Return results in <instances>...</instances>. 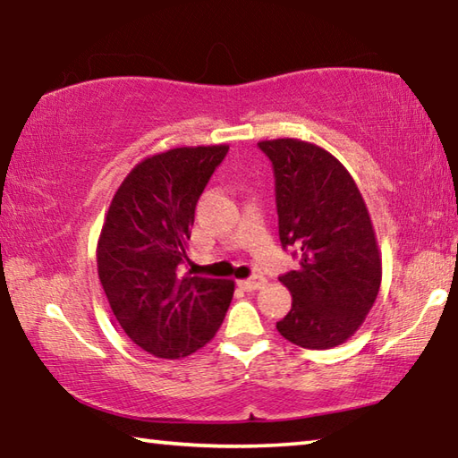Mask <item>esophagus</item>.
Returning <instances> with one entry per match:
<instances>
[{
    "instance_id": "esophagus-1",
    "label": "esophagus",
    "mask_w": 458,
    "mask_h": 458,
    "mask_svg": "<svg viewBox=\"0 0 458 458\" xmlns=\"http://www.w3.org/2000/svg\"><path fill=\"white\" fill-rule=\"evenodd\" d=\"M265 284H267V278L265 276H250V278H246V281H240V286H242V289L248 291V293L259 291Z\"/></svg>"
}]
</instances>
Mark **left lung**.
<instances>
[{
	"label": "left lung",
	"instance_id": "8db88e82",
	"mask_svg": "<svg viewBox=\"0 0 458 458\" xmlns=\"http://www.w3.org/2000/svg\"><path fill=\"white\" fill-rule=\"evenodd\" d=\"M275 169L278 236L301 265L281 281L293 307L276 329L305 350L345 344L366 321L382 283V254L366 201L337 157L301 139L259 141Z\"/></svg>",
	"mask_w": 458,
	"mask_h": 458
}]
</instances>
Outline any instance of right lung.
I'll list each match as a JSON object with an SVG mask.
<instances>
[{
    "instance_id": "right-lung-1",
    "label": "right lung",
    "mask_w": 458,
    "mask_h": 458,
    "mask_svg": "<svg viewBox=\"0 0 458 458\" xmlns=\"http://www.w3.org/2000/svg\"><path fill=\"white\" fill-rule=\"evenodd\" d=\"M228 145L175 147L139 161L114 191L100 228L97 268L123 331L143 352L180 360L210 341L234 281L180 275L193 212Z\"/></svg>"
}]
</instances>
